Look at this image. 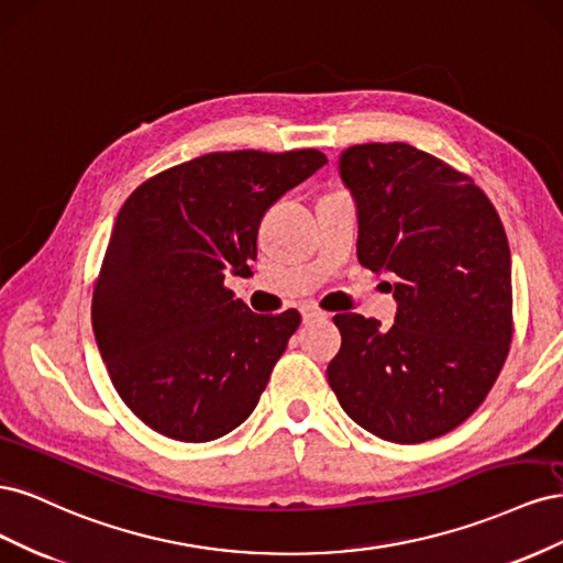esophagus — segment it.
Wrapping results in <instances>:
<instances>
[{
  "label": "esophagus",
  "mask_w": 563,
  "mask_h": 563,
  "mask_svg": "<svg viewBox=\"0 0 563 563\" xmlns=\"http://www.w3.org/2000/svg\"><path fill=\"white\" fill-rule=\"evenodd\" d=\"M300 314H302V323H308V321H314V319L327 317V314H323L319 308H312V305H305V308L300 310Z\"/></svg>",
  "instance_id": "obj_1"
}]
</instances>
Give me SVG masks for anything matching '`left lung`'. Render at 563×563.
Wrapping results in <instances>:
<instances>
[{
  "label": "left lung",
  "instance_id": "obj_1",
  "mask_svg": "<svg viewBox=\"0 0 563 563\" xmlns=\"http://www.w3.org/2000/svg\"><path fill=\"white\" fill-rule=\"evenodd\" d=\"M338 174L356 207V258L395 275L397 314L389 329L354 312L333 317L343 345L329 385L366 432L420 444L467 420L507 360V234L472 178L413 145H352Z\"/></svg>",
  "mask_w": 563,
  "mask_h": 563
}]
</instances>
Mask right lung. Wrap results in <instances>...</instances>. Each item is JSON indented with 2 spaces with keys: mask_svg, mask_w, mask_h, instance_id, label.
Segmentation results:
<instances>
[{
  "mask_svg": "<svg viewBox=\"0 0 563 563\" xmlns=\"http://www.w3.org/2000/svg\"><path fill=\"white\" fill-rule=\"evenodd\" d=\"M323 164L319 150L211 152L124 201L91 321L114 389L147 428L199 444L253 413L300 314H255L223 282L251 272L265 211Z\"/></svg>",
  "mask_w": 563,
  "mask_h": 563,
  "instance_id": "1",
  "label": "right lung"
}]
</instances>
